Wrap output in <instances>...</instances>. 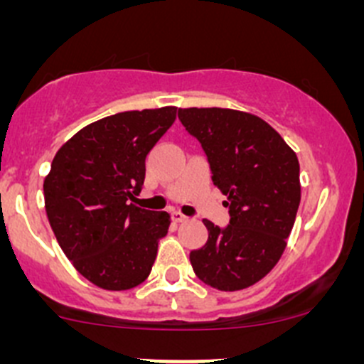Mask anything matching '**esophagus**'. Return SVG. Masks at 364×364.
<instances>
[{"label": "esophagus", "instance_id": "esophagus-1", "mask_svg": "<svg viewBox=\"0 0 364 364\" xmlns=\"http://www.w3.org/2000/svg\"><path fill=\"white\" fill-rule=\"evenodd\" d=\"M172 220H174L176 223H183V222H186V220H188V216L183 215L181 211H172Z\"/></svg>", "mask_w": 364, "mask_h": 364}]
</instances>
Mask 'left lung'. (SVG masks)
<instances>
[{"mask_svg":"<svg viewBox=\"0 0 364 364\" xmlns=\"http://www.w3.org/2000/svg\"><path fill=\"white\" fill-rule=\"evenodd\" d=\"M178 117L203 146L230 213L225 229L204 220L209 237L190 252L193 273L218 291L250 287L277 266L294 227L301 200L296 153L255 114L190 107Z\"/></svg>","mask_w":364,"mask_h":364,"instance_id":"1","label":"left lung"}]
</instances>
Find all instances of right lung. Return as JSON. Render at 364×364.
Wrapping results in <instances>:
<instances>
[{"instance_id":"obj_1","label":"right lung","mask_w":364,"mask_h":364,"mask_svg":"<svg viewBox=\"0 0 364 364\" xmlns=\"http://www.w3.org/2000/svg\"><path fill=\"white\" fill-rule=\"evenodd\" d=\"M178 107L127 111L68 139L43 179L46 211L61 250L86 280L128 291L151 273L171 215L135 204L146 156L174 123Z\"/></svg>"}]
</instances>
